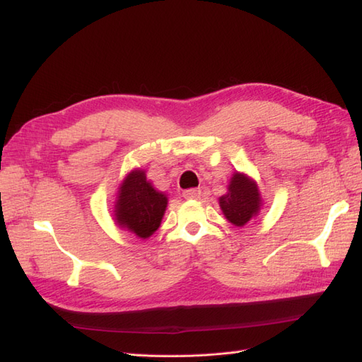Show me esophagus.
<instances>
[{
  "instance_id": "34e87169",
  "label": "esophagus",
  "mask_w": 362,
  "mask_h": 362,
  "mask_svg": "<svg viewBox=\"0 0 362 362\" xmlns=\"http://www.w3.org/2000/svg\"><path fill=\"white\" fill-rule=\"evenodd\" d=\"M182 196L185 199H198L201 196V190L199 189H189L182 193Z\"/></svg>"
}]
</instances>
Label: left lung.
<instances>
[{
  "label": "left lung",
  "mask_w": 362,
  "mask_h": 362,
  "mask_svg": "<svg viewBox=\"0 0 362 362\" xmlns=\"http://www.w3.org/2000/svg\"><path fill=\"white\" fill-rule=\"evenodd\" d=\"M218 205L229 223L237 228L245 226L258 216L262 206L257 181L249 175L235 170L229 180L228 192L218 198Z\"/></svg>",
  "instance_id": "left-lung-1"
}]
</instances>
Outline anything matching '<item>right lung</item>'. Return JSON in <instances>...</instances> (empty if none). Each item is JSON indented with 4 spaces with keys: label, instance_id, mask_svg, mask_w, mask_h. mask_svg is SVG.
<instances>
[{
    "label": "right lung",
    "instance_id": "obj_1",
    "mask_svg": "<svg viewBox=\"0 0 362 362\" xmlns=\"http://www.w3.org/2000/svg\"><path fill=\"white\" fill-rule=\"evenodd\" d=\"M168 201V194L157 190L146 178L145 169H133L119 184L115 222L120 229L146 240L160 228Z\"/></svg>",
    "mask_w": 362,
    "mask_h": 362
}]
</instances>
